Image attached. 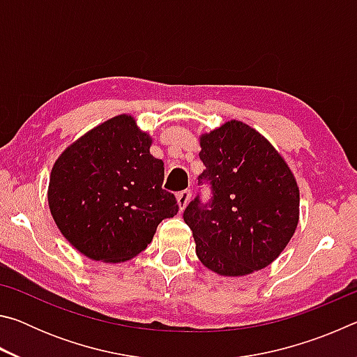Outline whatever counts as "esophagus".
<instances>
[{"label": "esophagus", "mask_w": 357, "mask_h": 357, "mask_svg": "<svg viewBox=\"0 0 357 357\" xmlns=\"http://www.w3.org/2000/svg\"><path fill=\"white\" fill-rule=\"evenodd\" d=\"M190 197H192V192L190 190H183V192L178 193L176 200H178V206H179L181 211H183L187 206V204H189Z\"/></svg>", "instance_id": "obj_1"}]
</instances>
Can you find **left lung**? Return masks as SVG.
<instances>
[{
    "label": "left lung",
    "instance_id": "obj_1",
    "mask_svg": "<svg viewBox=\"0 0 357 357\" xmlns=\"http://www.w3.org/2000/svg\"><path fill=\"white\" fill-rule=\"evenodd\" d=\"M213 200L198 197L184 211L197 257L213 273L244 277L280 255L298 228L299 187L285 159L243 121L200 135Z\"/></svg>",
    "mask_w": 357,
    "mask_h": 357
}]
</instances>
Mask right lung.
Wrapping results in <instances>:
<instances>
[{
  "mask_svg": "<svg viewBox=\"0 0 357 357\" xmlns=\"http://www.w3.org/2000/svg\"><path fill=\"white\" fill-rule=\"evenodd\" d=\"M132 114H118L66 148L50 173L48 208L59 231L84 257L123 263L153 241L157 225L176 215L162 189L164 162Z\"/></svg>",
  "mask_w": 357,
  "mask_h": 357,
  "instance_id": "add662e5",
  "label": "right lung"
}]
</instances>
